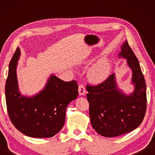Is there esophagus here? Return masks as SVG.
I'll return each mask as SVG.
<instances>
[{"mask_svg":"<svg viewBox=\"0 0 155 155\" xmlns=\"http://www.w3.org/2000/svg\"><path fill=\"white\" fill-rule=\"evenodd\" d=\"M78 92H79V94L81 95V96L85 94L86 90L83 84H80L79 87H78Z\"/></svg>","mask_w":155,"mask_h":155,"instance_id":"obj_1","label":"esophagus"}]
</instances>
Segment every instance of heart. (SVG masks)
<instances>
[{
    "label": "heart",
    "instance_id": "obj_1",
    "mask_svg": "<svg viewBox=\"0 0 155 155\" xmlns=\"http://www.w3.org/2000/svg\"><path fill=\"white\" fill-rule=\"evenodd\" d=\"M110 72V64L105 59L99 61L89 70L88 78L94 83H101L108 78Z\"/></svg>",
    "mask_w": 155,
    "mask_h": 155
}]
</instances>
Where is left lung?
<instances>
[{"label":"left lung","mask_w":155,"mask_h":155,"mask_svg":"<svg viewBox=\"0 0 155 155\" xmlns=\"http://www.w3.org/2000/svg\"><path fill=\"white\" fill-rule=\"evenodd\" d=\"M119 57L127 59L132 69L135 90L126 95L118 90L115 74L97 85L87 84L91 124L97 133L112 137L129 133L143 122L147 109L146 84L139 61L126 41Z\"/></svg>","instance_id":"left-lung-1"}]
</instances>
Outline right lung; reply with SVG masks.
<instances>
[{
	"label": "right lung",
	"mask_w": 155,
	"mask_h": 155,
	"mask_svg": "<svg viewBox=\"0 0 155 155\" xmlns=\"http://www.w3.org/2000/svg\"><path fill=\"white\" fill-rule=\"evenodd\" d=\"M20 56L19 48L9 64L5 83L8 116L19 131L27 136L41 138L54 136L63 128L68 104L78 96L75 80L64 82L52 75L46 87L32 97L19 92L16 67Z\"/></svg>",
	"instance_id": "right-lung-1"
}]
</instances>
